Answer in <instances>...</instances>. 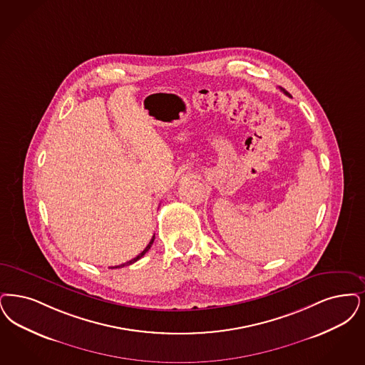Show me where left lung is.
<instances>
[{"instance_id": "obj_1", "label": "left lung", "mask_w": 365, "mask_h": 365, "mask_svg": "<svg viewBox=\"0 0 365 365\" xmlns=\"http://www.w3.org/2000/svg\"><path fill=\"white\" fill-rule=\"evenodd\" d=\"M282 92H284V93H287V91H285V89H282ZM287 95H288V93H287Z\"/></svg>"}]
</instances>
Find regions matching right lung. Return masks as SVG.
Wrapping results in <instances>:
<instances>
[{
	"instance_id": "1",
	"label": "right lung",
	"mask_w": 365,
	"mask_h": 365,
	"mask_svg": "<svg viewBox=\"0 0 365 365\" xmlns=\"http://www.w3.org/2000/svg\"><path fill=\"white\" fill-rule=\"evenodd\" d=\"M153 240H155V236L150 239V242H149V245L146 246L145 250L141 252V254H138L135 258H133L131 261H129V262L123 263V264H119V266H115V267H113V269H117V267H122V266H129V264H131V263L137 262L140 258H143L144 255H145L146 252H148V250L149 248L152 247V245H153Z\"/></svg>"
}]
</instances>
